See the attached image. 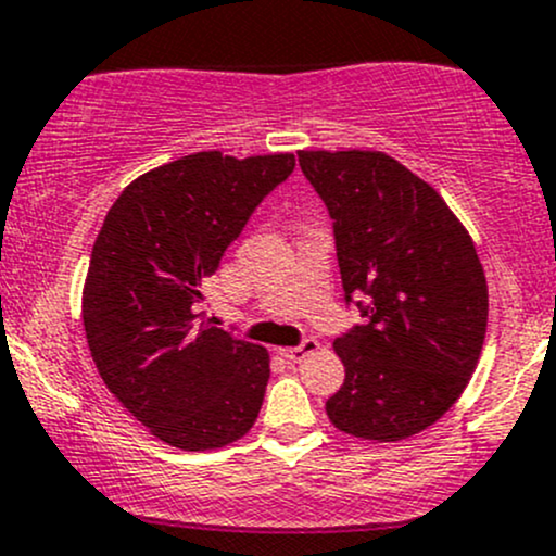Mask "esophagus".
Segmentation results:
<instances>
[{"mask_svg":"<svg viewBox=\"0 0 556 556\" xmlns=\"http://www.w3.org/2000/svg\"><path fill=\"white\" fill-rule=\"evenodd\" d=\"M318 348H320L318 340H305L302 345H296V348H280V356H283L286 362H305V358L313 356Z\"/></svg>","mask_w":556,"mask_h":556,"instance_id":"1","label":"esophagus"}]
</instances>
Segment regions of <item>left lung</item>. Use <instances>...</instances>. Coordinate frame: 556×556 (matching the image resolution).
Wrapping results in <instances>:
<instances>
[{
  "instance_id": "left-lung-1",
  "label": "left lung",
  "mask_w": 556,
  "mask_h": 556,
  "mask_svg": "<svg viewBox=\"0 0 556 556\" xmlns=\"http://www.w3.org/2000/svg\"><path fill=\"white\" fill-rule=\"evenodd\" d=\"M334 219L345 300L366 324L334 340L345 382L326 415L351 437L402 442L460 399L482 356L488 278L442 194L386 152L302 150Z\"/></svg>"
}]
</instances>
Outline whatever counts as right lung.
Listing matches in <instances>:
<instances>
[{
    "instance_id": "obj_1",
    "label": "right lung",
    "mask_w": 556,
    "mask_h": 556,
    "mask_svg": "<svg viewBox=\"0 0 556 556\" xmlns=\"http://www.w3.org/2000/svg\"><path fill=\"white\" fill-rule=\"evenodd\" d=\"M291 170V152H194L130 181L101 225L83 289L90 356L114 399L170 447H227L260 415L270 353L200 318L198 302Z\"/></svg>"
}]
</instances>
